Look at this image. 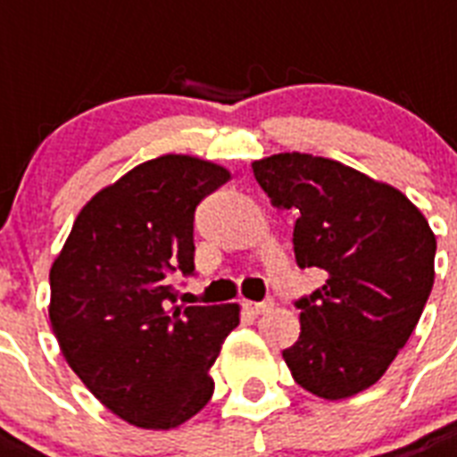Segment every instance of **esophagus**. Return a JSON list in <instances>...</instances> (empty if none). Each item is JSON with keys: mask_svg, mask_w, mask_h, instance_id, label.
Returning a JSON list of instances; mask_svg holds the SVG:
<instances>
[{"mask_svg": "<svg viewBox=\"0 0 457 457\" xmlns=\"http://www.w3.org/2000/svg\"><path fill=\"white\" fill-rule=\"evenodd\" d=\"M241 307H244L248 314L258 317V314L267 312V310H272V300H265V303H251V300H241Z\"/></svg>", "mask_w": 457, "mask_h": 457, "instance_id": "esophagus-1", "label": "esophagus"}]
</instances>
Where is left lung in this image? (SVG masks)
I'll list each match as a JSON object with an SVG mask.
<instances>
[{
  "label": "left lung",
  "mask_w": 457,
  "mask_h": 457,
  "mask_svg": "<svg viewBox=\"0 0 457 457\" xmlns=\"http://www.w3.org/2000/svg\"><path fill=\"white\" fill-rule=\"evenodd\" d=\"M277 209L295 213L300 270L328 279L295 300L298 340L284 350L293 380L321 399L378 383L420 319L434 284L436 239L399 190L333 159L284 152L253 162Z\"/></svg>",
  "instance_id": "obj_1"
}]
</instances>
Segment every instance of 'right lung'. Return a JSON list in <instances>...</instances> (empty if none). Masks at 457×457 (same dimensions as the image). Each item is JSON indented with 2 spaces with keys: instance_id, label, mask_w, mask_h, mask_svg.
Segmentation results:
<instances>
[{
  "instance_id": "add662e5",
  "label": "right lung",
  "mask_w": 457,
  "mask_h": 457,
  "mask_svg": "<svg viewBox=\"0 0 457 457\" xmlns=\"http://www.w3.org/2000/svg\"><path fill=\"white\" fill-rule=\"evenodd\" d=\"M229 180L222 166L164 154L81 209L51 267V328L107 409L170 429L209 403V369L239 307H178L173 274L195 277V211Z\"/></svg>"
}]
</instances>
